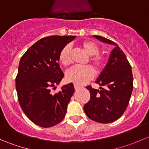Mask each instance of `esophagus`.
Segmentation results:
<instances>
[{
    "label": "esophagus",
    "instance_id": "34e87169",
    "mask_svg": "<svg viewBox=\"0 0 149 149\" xmlns=\"http://www.w3.org/2000/svg\"><path fill=\"white\" fill-rule=\"evenodd\" d=\"M82 87L83 86H80V85H78V84H74V88L76 90L79 89V88H82Z\"/></svg>",
    "mask_w": 149,
    "mask_h": 149
}]
</instances>
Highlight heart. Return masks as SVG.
<instances>
[{"label":"heart","mask_w":149,"mask_h":149,"mask_svg":"<svg viewBox=\"0 0 149 149\" xmlns=\"http://www.w3.org/2000/svg\"><path fill=\"white\" fill-rule=\"evenodd\" d=\"M84 52L89 55V62L94 65L96 70H100L104 66L106 58L103 55L99 54V47L94 42L91 40H84L79 44ZM59 61L63 65L67 67L71 63L70 48L65 45L62 48L59 54ZM94 76V71L90 66H74L69 69L65 73L68 81L76 84H84L91 80Z\"/></svg>","instance_id":"b5f03b06"}]
</instances>
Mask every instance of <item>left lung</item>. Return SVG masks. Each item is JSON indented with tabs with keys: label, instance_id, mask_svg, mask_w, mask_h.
I'll use <instances>...</instances> for the list:
<instances>
[{
	"label": "left lung",
	"instance_id": "8db88e82",
	"mask_svg": "<svg viewBox=\"0 0 149 149\" xmlns=\"http://www.w3.org/2000/svg\"><path fill=\"white\" fill-rule=\"evenodd\" d=\"M93 37L115 47L96 81L104 88L100 87L99 90L90 86L86 87L91 97L84 106V110L92 120L109 123L119 119L128 105L133 88V73L125 55L116 43L102 36Z\"/></svg>",
	"mask_w": 149,
	"mask_h": 149
}]
</instances>
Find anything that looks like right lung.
Instances as JSON below:
<instances>
[{
  "instance_id": "add662e5",
  "label": "right lung",
  "mask_w": 149,
  "mask_h": 149,
  "mask_svg": "<svg viewBox=\"0 0 149 149\" xmlns=\"http://www.w3.org/2000/svg\"><path fill=\"white\" fill-rule=\"evenodd\" d=\"M76 36H49L38 40L22 57L16 78V88L21 107L34 124L49 127L65 118L67 107L74 93L72 83L51 94L50 87L64 77L60 68L59 54Z\"/></svg>"
}]
</instances>
